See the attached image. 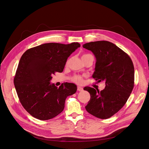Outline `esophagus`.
Returning a JSON list of instances; mask_svg holds the SVG:
<instances>
[{"instance_id":"1","label":"esophagus","mask_w":149,"mask_h":149,"mask_svg":"<svg viewBox=\"0 0 149 149\" xmlns=\"http://www.w3.org/2000/svg\"><path fill=\"white\" fill-rule=\"evenodd\" d=\"M77 89H78V91H82L83 90V88L82 87L78 86V88H77Z\"/></svg>"}]
</instances>
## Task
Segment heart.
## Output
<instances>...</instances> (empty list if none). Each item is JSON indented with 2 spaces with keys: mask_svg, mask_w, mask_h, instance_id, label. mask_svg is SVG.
Masks as SVG:
<instances>
[{
  "mask_svg": "<svg viewBox=\"0 0 149 149\" xmlns=\"http://www.w3.org/2000/svg\"><path fill=\"white\" fill-rule=\"evenodd\" d=\"M88 55V54H84V55H83L82 56V57L85 56V55ZM73 81L76 83L79 84V83H81L83 82V78L81 77L80 76H74V77L73 78Z\"/></svg>",
  "mask_w": 149,
  "mask_h": 149,
  "instance_id": "heart-1",
  "label": "heart"
}]
</instances>
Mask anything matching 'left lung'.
I'll return each instance as SVG.
<instances>
[{
  "label": "left lung",
  "instance_id": "left-lung-1",
  "mask_svg": "<svg viewBox=\"0 0 149 149\" xmlns=\"http://www.w3.org/2000/svg\"><path fill=\"white\" fill-rule=\"evenodd\" d=\"M83 47L91 51L96 58L93 78L106 84L101 91L91 87L84 88L91 95L85 108L97 118L108 119L124 106L132 93L133 63L127 53L109 42H92L84 44Z\"/></svg>",
  "mask_w": 149,
  "mask_h": 149
}]
</instances>
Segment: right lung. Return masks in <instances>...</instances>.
<instances>
[{"mask_svg":"<svg viewBox=\"0 0 149 149\" xmlns=\"http://www.w3.org/2000/svg\"><path fill=\"white\" fill-rule=\"evenodd\" d=\"M80 44L48 43L27 49L22 55L13 83L19 100L29 113L40 120L55 118L63 111L66 97L76 92L73 83L59 88L50 83L52 75L63 71L71 54Z\"/></svg>","mask_w":149,"mask_h":149,"instance_id":"right-lung-1","label":"right lung"}]
</instances>
